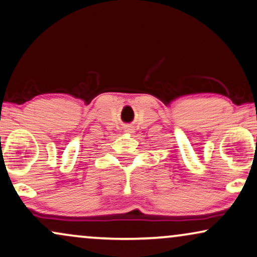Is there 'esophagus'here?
Returning a JSON list of instances; mask_svg holds the SVG:
<instances>
[{"label": "esophagus", "instance_id": "obj_1", "mask_svg": "<svg viewBox=\"0 0 257 257\" xmlns=\"http://www.w3.org/2000/svg\"><path fill=\"white\" fill-rule=\"evenodd\" d=\"M125 132H127V134H130V135H131V134H134V127H130V126H128V127H126V130H125Z\"/></svg>", "mask_w": 257, "mask_h": 257}]
</instances>
